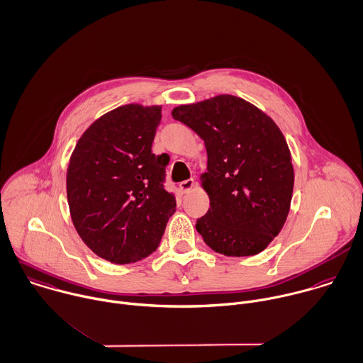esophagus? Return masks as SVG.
Listing matches in <instances>:
<instances>
[{
  "label": "esophagus",
  "instance_id": "1",
  "mask_svg": "<svg viewBox=\"0 0 363 363\" xmlns=\"http://www.w3.org/2000/svg\"><path fill=\"white\" fill-rule=\"evenodd\" d=\"M179 187H180V190H182L183 193H187V191H190V190L194 187V180H193V179H187V180L182 182Z\"/></svg>",
  "mask_w": 363,
  "mask_h": 363
}]
</instances>
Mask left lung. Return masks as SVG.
Masks as SVG:
<instances>
[{"label":"left lung","mask_w":363,"mask_h":363,"mask_svg":"<svg viewBox=\"0 0 363 363\" xmlns=\"http://www.w3.org/2000/svg\"><path fill=\"white\" fill-rule=\"evenodd\" d=\"M174 120L206 143L210 197L196 228L227 256L262 252L283 228L291 203L294 172L287 142L270 117L240 97L223 94L176 107Z\"/></svg>","instance_id":"1"}]
</instances>
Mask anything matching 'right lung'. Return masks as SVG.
Returning <instances> with one entry per match:
<instances>
[{"label":"right lung","mask_w":363,"mask_h":363,"mask_svg":"<svg viewBox=\"0 0 363 363\" xmlns=\"http://www.w3.org/2000/svg\"><path fill=\"white\" fill-rule=\"evenodd\" d=\"M160 120L162 107L122 106L93 122L72 153L66 184L74 228L111 263L155 252L176 211L164 189L170 157L152 152Z\"/></svg>","instance_id":"add662e5"}]
</instances>
